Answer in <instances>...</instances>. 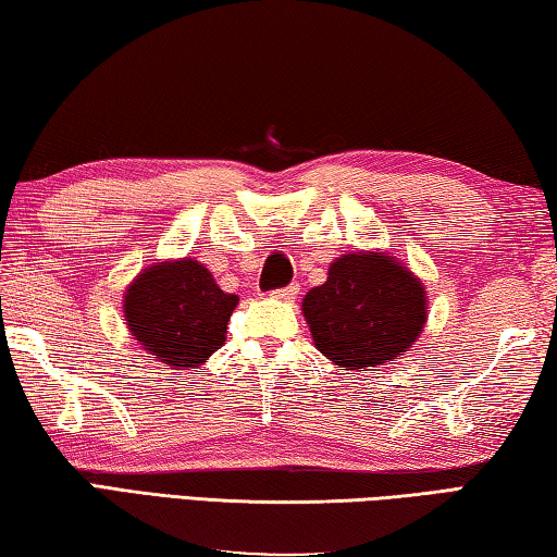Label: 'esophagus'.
Here are the masks:
<instances>
[{
	"mask_svg": "<svg viewBox=\"0 0 557 557\" xmlns=\"http://www.w3.org/2000/svg\"><path fill=\"white\" fill-rule=\"evenodd\" d=\"M296 296H298V284H290L286 288L273 290V298H278V300H294Z\"/></svg>",
	"mask_w": 557,
	"mask_h": 557,
	"instance_id": "obj_1",
	"label": "esophagus"
}]
</instances>
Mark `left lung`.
I'll return each mask as SVG.
<instances>
[{
  "instance_id": "1",
  "label": "left lung",
  "mask_w": 557,
  "mask_h": 557,
  "mask_svg": "<svg viewBox=\"0 0 557 557\" xmlns=\"http://www.w3.org/2000/svg\"><path fill=\"white\" fill-rule=\"evenodd\" d=\"M425 288L384 251H352L330 263L323 286L308 290L304 315L315 347L337 367L394 362L425 325Z\"/></svg>"
}]
</instances>
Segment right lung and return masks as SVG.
Segmentation results:
<instances>
[{
    "label": "right lung",
    "instance_id": "1",
    "mask_svg": "<svg viewBox=\"0 0 557 557\" xmlns=\"http://www.w3.org/2000/svg\"><path fill=\"white\" fill-rule=\"evenodd\" d=\"M239 298L214 284L198 259L159 261L124 290L132 337L171 369H198L224 345Z\"/></svg>",
    "mask_w": 557,
    "mask_h": 557
}]
</instances>
